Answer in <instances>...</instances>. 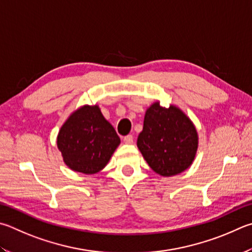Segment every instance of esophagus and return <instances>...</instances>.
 Wrapping results in <instances>:
<instances>
[{
  "label": "esophagus",
  "mask_w": 252,
  "mask_h": 252,
  "mask_svg": "<svg viewBox=\"0 0 252 252\" xmlns=\"http://www.w3.org/2000/svg\"><path fill=\"white\" fill-rule=\"evenodd\" d=\"M123 142H125L126 144H132V143H133V136H132L131 134L125 136V139H123Z\"/></svg>",
  "instance_id": "esophagus-1"
}]
</instances>
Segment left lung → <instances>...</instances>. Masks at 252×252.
I'll return each mask as SVG.
<instances>
[{"label": "left lung", "mask_w": 252, "mask_h": 252, "mask_svg": "<svg viewBox=\"0 0 252 252\" xmlns=\"http://www.w3.org/2000/svg\"><path fill=\"white\" fill-rule=\"evenodd\" d=\"M138 148L146 163L161 176H174L187 170L198 148L197 130L180 108L157 101L146 109Z\"/></svg>", "instance_id": "1"}]
</instances>
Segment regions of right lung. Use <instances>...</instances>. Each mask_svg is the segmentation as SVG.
<instances>
[{
	"mask_svg": "<svg viewBox=\"0 0 252 252\" xmlns=\"http://www.w3.org/2000/svg\"><path fill=\"white\" fill-rule=\"evenodd\" d=\"M120 144L99 106L85 104L68 117L57 135V148L70 170L95 174L104 168Z\"/></svg>",
	"mask_w": 252,
	"mask_h": 252,
	"instance_id": "add662e5",
	"label": "right lung"
}]
</instances>
